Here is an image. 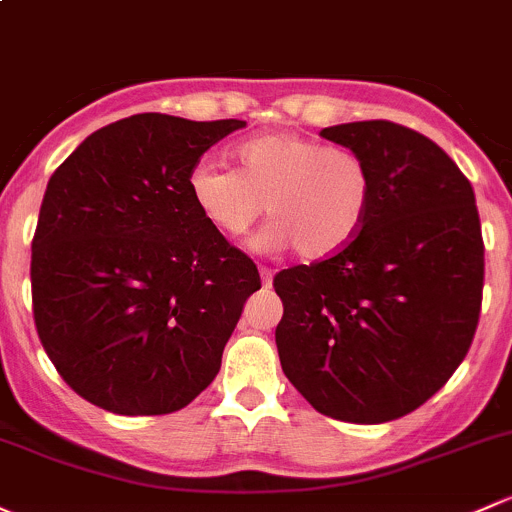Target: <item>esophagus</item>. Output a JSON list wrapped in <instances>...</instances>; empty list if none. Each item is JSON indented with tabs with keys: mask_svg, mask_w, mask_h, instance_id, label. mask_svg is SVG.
<instances>
[{
	"mask_svg": "<svg viewBox=\"0 0 512 512\" xmlns=\"http://www.w3.org/2000/svg\"><path fill=\"white\" fill-rule=\"evenodd\" d=\"M260 274H262V284H265V287H272V277H274L272 267H260Z\"/></svg>",
	"mask_w": 512,
	"mask_h": 512,
	"instance_id": "obj_1",
	"label": "esophagus"
}]
</instances>
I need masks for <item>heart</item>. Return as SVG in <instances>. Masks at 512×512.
I'll list each match as a JSON object with an SVG mask.
<instances>
[{"mask_svg":"<svg viewBox=\"0 0 512 512\" xmlns=\"http://www.w3.org/2000/svg\"><path fill=\"white\" fill-rule=\"evenodd\" d=\"M235 171L201 161L188 174L193 206L228 240L250 233L267 208L257 247H294L309 262L346 250L368 218L375 179L353 149L299 132H270L233 149Z\"/></svg>","mask_w":512,"mask_h":512,"instance_id":"obj_1","label":"heart"}]
</instances>
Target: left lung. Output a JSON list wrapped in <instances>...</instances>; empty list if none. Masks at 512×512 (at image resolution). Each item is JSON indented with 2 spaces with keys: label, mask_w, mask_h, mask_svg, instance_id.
Wrapping results in <instances>:
<instances>
[{
  "label": "left lung",
  "mask_w": 512,
  "mask_h": 512,
  "mask_svg": "<svg viewBox=\"0 0 512 512\" xmlns=\"http://www.w3.org/2000/svg\"><path fill=\"white\" fill-rule=\"evenodd\" d=\"M321 137L353 149L375 179L368 218L346 250L274 277L282 370L326 417L380 424L446 385L469 353L483 299L476 196L429 137L387 120Z\"/></svg>",
  "instance_id": "obj_1"
}]
</instances>
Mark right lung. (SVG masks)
I'll list each match as a JSON object with an SVG mask.
<instances>
[{
    "label": "right lung",
    "mask_w": 512,
    "mask_h": 512,
    "mask_svg": "<svg viewBox=\"0 0 512 512\" xmlns=\"http://www.w3.org/2000/svg\"><path fill=\"white\" fill-rule=\"evenodd\" d=\"M242 127L144 112L93 132L53 171L31 301L43 351L83 400L169 414L218 375L260 272L203 220L188 174Z\"/></svg>",
    "instance_id": "right-lung-1"
}]
</instances>
